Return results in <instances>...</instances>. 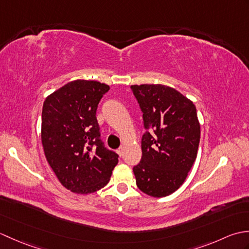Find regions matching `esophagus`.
<instances>
[{
	"label": "esophagus",
	"mask_w": 249,
	"mask_h": 249,
	"mask_svg": "<svg viewBox=\"0 0 249 249\" xmlns=\"http://www.w3.org/2000/svg\"><path fill=\"white\" fill-rule=\"evenodd\" d=\"M116 152H118V154L120 155V156H122V155H123V153H124V147H120V149H118V151H116Z\"/></svg>",
	"instance_id": "34e87169"
}]
</instances>
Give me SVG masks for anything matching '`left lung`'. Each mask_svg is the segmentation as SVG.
<instances>
[{"label":"left lung","instance_id":"left-lung-1","mask_svg":"<svg viewBox=\"0 0 249 249\" xmlns=\"http://www.w3.org/2000/svg\"><path fill=\"white\" fill-rule=\"evenodd\" d=\"M130 89L146 129L141 140V160L133 169L136 184L152 197H166L184 183L197 157V110L192 100L170 87L140 84Z\"/></svg>","mask_w":249,"mask_h":249}]
</instances>
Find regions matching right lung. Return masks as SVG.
I'll return each mask as SVG.
<instances>
[{"mask_svg":"<svg viewBox=\"0 0 249 249\" xmlns=\"http://www.w3.org/2000/svg\"><path fill=\"white\" fill-rule=\"evenodd\" d=\"M109 86L75 80L46 98L41 113V143L47 161L61 184L88 195L108 184L119 155L100 139L96 110Z\"/></svg>","mask_w":249,"mask_h":249,"instance_id":"add662e5","label":"right lung"}]
</instances>
